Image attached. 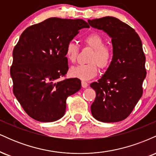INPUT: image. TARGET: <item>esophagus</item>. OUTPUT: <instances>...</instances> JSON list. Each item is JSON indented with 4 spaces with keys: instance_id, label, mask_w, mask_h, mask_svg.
<instances>
[{
    "instance_id": "1",
    "label": "esophagus",
    "mask_w": 156,
    "mask_h": 156,
    "mask_svg": "<svg viewBox=\"0 0 156 156\" xmlns=\"http://www.w3.org/2000/svg\"><path fill=\"white\" fill-rule=\"evenodd\" d=\"M81 86L83 88H87V87H88V83H87V82L84 81V80H82L81 81Z\"/></svg>"
}]
</instances>
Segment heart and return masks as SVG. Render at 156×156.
<instances>
[{
    "instance_id": "1",
    "label": "heart",
    "mask_w": 156,
    "mask_h": 156,
    "mask_svg": "<svg viewBox=\"0 0 156 156\" xmlns=\"http://www.w3.org/2000/svg\"><path fill=\"white\" fill-rule=\"evenodd\" d=\"M83 42L87 47L93 50V53L89 58V64H80L71 67L69 74L73 78L83 80L92 79L97 76L98 67L101 69L108 67L112 58V51L110 48L104 46L103 39L99 34L92 33L86 36ZM79 53V48L74 42H69L66 46L65 55L68 61L72 63L76 62Z\"/></svg>"
}]
</instances>
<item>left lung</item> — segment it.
Returning <instances> with one entry per match:
<instances>
[{
	"mask_svg": "<svg viewBox=\"0 0 156 156\" xmlns=\"http://www.w3.org/2000/svg\"><path fill=\"white\" fill-rule=\"evenodd\" d=\"M88 23L105 32L113 46L108 69L98 82L90 84L96 92L92 114L103 122L122 121L130 115L142 95L147 73L141 39L133 28L116 17L88 20Z\"/></svg>",
	"mask_w": 156,
	"mask_h": 156,
	"instance_id": "left-lung-1",
	"label": "left lung"
}]
</instances>
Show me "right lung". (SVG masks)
I'll use <instances>...</instances> for the list:
<instances>
[{
    "label": "right lung",
    "instance_id": "obj_1",
    "mask_svg": "<svg viewBox=\"0 0 156 156\" xmlns=\"http://www.w3.org/2000/svg\"><path fill=\"white\" fill-rule=\"evenodd\" d=\"M83 28V20L51 17L27 28L13 50L10 69L13 92L28 116L42 122L65 114L66 100L79 91L78 78L58 80L67 74L66 46Z\"/></svg>",
    "mask_w": 156,
    "mask_h": 156
}]
</instances>
